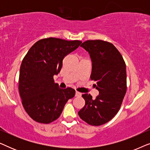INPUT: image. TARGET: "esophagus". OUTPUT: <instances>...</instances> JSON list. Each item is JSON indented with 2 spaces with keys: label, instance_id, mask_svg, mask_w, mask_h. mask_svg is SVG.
I'll use <instances>...</instances> for the list:
<instances>
[{
  "label": "esophagus",
  "instance_id": "34e87169",
  "mask_svg": "<svg viewBox=\"0 0 150 150\" xmlns=\"http://www.w3.org/2000/svg\"><path fill=\"white\" fill-rule=\"evenodd\" d=\"M81 95H82L81 93H80V92L77 91H76V96H77V97H81Z\"/></svg>",
  "mask_w": 150,
  "mask_h": 150
}]
</instances>
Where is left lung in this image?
<instances>
[{
  "instance_id": "obj_1",
  "label": "left lung",
  "mask_w": 150,
  "mask_h": 150,
  "mask_svg": "<svg viewBox=\"0 0 150 150\" xmlns=\"http://www.w3.org/2000/svg\"><path fill=\"white\" fill-rule=\"evenodd\" d=\"M90 54L92 61L91 81L96 82L99 95H82L85 100L79 115L94 126L109 122L120 109L126 93V63L119 50L111 43L103 40H87L81 45Z\"/></svg>"
}]
</instances>
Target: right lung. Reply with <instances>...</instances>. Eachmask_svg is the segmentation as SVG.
I'll return each instance as SVG.
<instances>
[{
  "instance_id": "right-lung-1",
  "label": "right lung",
  "mask_w": 150,
  "mask_h": 150,
  "mask_svg": "<svg viewBox=\"0 0 150 150\" xmlns=\"http://www.w3.org/2000/svg\"><path fill=\"white\" fill-rule=\"evenodd\" d=\"M81 43L44 38L35 43L24 57L18 89L24 110L35 122L47 124L57 120L67 100L75 96L72 88H59L53 76L60 71L64 57Z\"/></svg>"
}]
</instances>
